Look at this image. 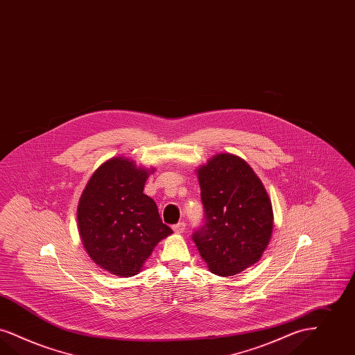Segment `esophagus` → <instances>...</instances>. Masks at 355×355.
I'll return each instance as SVG.
<instances>
[{"instance_id":"esophagus-1","label":"esophagus","mask_w":355,"mask_h":355,"mask_svg":"<svg viewBox=\"0 0 355 355\" xmlns=\"http://www.w3.org/2000/svg\"><path fill=\"white\" fill-rule=\"evenodd\" d=\"M184 228H186V225H184V222H180V223H177V225L173 226V231H174L175 234H182L184 231Z\"/></svg>"}]
</instances>
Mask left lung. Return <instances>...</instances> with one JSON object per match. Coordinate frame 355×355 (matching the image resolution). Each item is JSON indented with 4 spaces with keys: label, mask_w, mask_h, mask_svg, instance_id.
<instances>
[{
    "label": "left lung",
    "mask_w": 355,
    "mask_h": 355,
    "mask_svg": "<svg viewBox=\"0 0 355 355\" xmlns=\"http://www.w3.org/2000/svg\"><path fill=\"white\" fill-rule=\"evenodd\" d=\"M197 175L206 220L193 241L211 273L238 275L257 263L270 244L268 193L254 169L231 153L211 157Z\"/></svg>",
    "instance_id": "left-lung-1"
}]
</instances>
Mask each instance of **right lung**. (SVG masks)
Masks as SVG:
<instances>
[{
  "label": "right lung",
  "instance_id": "1",
  "mask_svg": "<svg viewBox=\"0 0 355 355\" xmlns=\"http://www.w3.org/2000/svg\"><path fill=\"white\" fill-rule=\"evenodd\" d=\"M153 171L112 157L94 171L79 199L78 228L87 254L119 277L137 275L157 244L173 234L156 202L142 193Z\"/></svg>",
  "mask_w": 355,
  "mask_h": 355
}]
</instances>
